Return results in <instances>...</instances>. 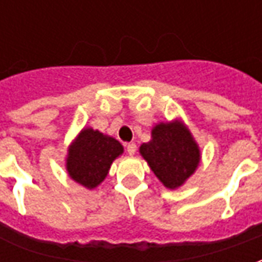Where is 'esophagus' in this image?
Wrapping results in <instances>:
<instances>
[{"instance_id": "34e87169", "label": "esophagus", "mask_w": 262, "mask_h": 262, "mask_svg": "<svg viewBox=\"0 0 262 262\" xmlns=\"http://www.w3.org/2000/svg\"><path fill=\"white\" fill-rule=\"evenodd\" d=\"M126 151L129 156H133V154L136 153V144L135 143H129L127 146H126Z\"/></svg>"}]
</instances>
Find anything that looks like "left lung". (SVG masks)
Wrapping results in <instances>:
<instances>
[{
    "label": "left lung",
    "instance_id": "obj_1",
    "mask_svg": "<svg viewBox=\"0 0 262 262\" xmlns=\"http://www.w3.org/2000/svg\"><path fill=\"white\" fill-rule=\"evenodd\" d=\"M139 151L165 188L176 189L192 176L201 161V150L181 120L157 123L151 140Z\"/></svg>",
    "mask_w": 262,
    "mask_h": 262
}]
</instances>
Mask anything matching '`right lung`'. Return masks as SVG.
Segmentation results:
<instances>
[{"label": "right lung", "instance_id": "add662e5", "mask_svg": "<svg viewBox=\"0 0 262 262\" xmlns=\"http://www.w3.org/2000/svg\"><path fill=\"white\" fill-rule=\"evenodd\" d=\"M122 153L123 146L116 139L84 127L70 144L66 168L71 180L92 189L105 180L114 160Z\"/></svg>", "mask_w": 262, "mask_h": 262}]
</instances>
